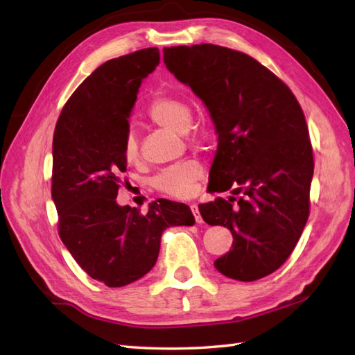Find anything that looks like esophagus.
Returning <instances> with one entry per match:
<instances>
[{
    "instance_id": "obj_1",
    "label": "esophagus",
    "mask_w": 355,
    "mask_h": 355,
    "mask_svg": "<svg viewBox=\"0 0 355 355\" xmlns=\"http://www.w3.org/2000/svg\"><path fill=\"white\" fill-rule=\"evenodd\" d=\"M191 210H192V214H193V218H195V221H197L198 224H200V223H202V218H201V215H200V210H198V206H197V205H192V206H191Z\"/></svg>"
}]
</instances>
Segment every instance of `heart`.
Here are the masks:
<instances>
[{"label": "heart", "instance_id": "b5f03b06", "mask_svg": "<svg viewBox=\"0 0 355 355\" xmlns=\"http://www.w3.org/2000/svg\"><path fill=\"white\" fill-rule=\"evenodd\" d=\"M148 117L154 123L172 131H184L191 122V108L182 97L172 93H158L148 105ZM123 157L128 163L139 160V143L132 132H128L123 143ZM202 178V166L198 160H184L163 169L154 178V187L173 198L193 195Z\"/></svg>", "mask_w": 355, "mask_h": 355}]
</instances>
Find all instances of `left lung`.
Here are the masks:
<instances>
[{"label": "left lung", "instance_id": "1", "mask_svg": "<svg viewBox=\"0 0 355 355\" xmlns=\"http://www.w3.org/2000/svg\"><path fill=\"white\" fill-rule=\"evenodd\" d=\"M163 61L215 123L209 191L235 195L198 206L202 220L233 236L215 268L235 281H258L290 258L310 216L314 158L304 111L285 82L243 51L178 45L163 49Z\"/></svg>", "mask_w": 355, "mask_h": 355}]
</instances>
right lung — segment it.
<instances>
[{
    "label": "right lung",
    "mask_w": 355,
    "mask_h": 355,
    "mask_svg": "<svg viewBox=\"0 0 355 355\" xmlns=\"http://www.w3.org/2000/svg\"><path fill=\"white\" fill-rule=\"evenodd\" d=\"M158 62L160 51L149 47L102 64L65 102L53 134L58 233L80 268L111 288L155 266L166 229L195 223L183 202L154 201L146 214L116 202L126 171L128 116Z\"/></svg>",
    "instance_id": "obj_1"
}]
</instances>
